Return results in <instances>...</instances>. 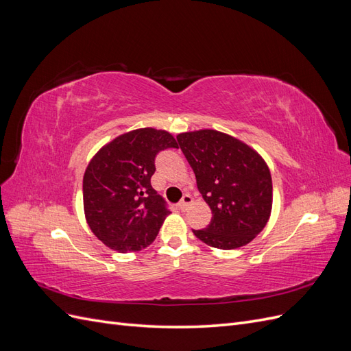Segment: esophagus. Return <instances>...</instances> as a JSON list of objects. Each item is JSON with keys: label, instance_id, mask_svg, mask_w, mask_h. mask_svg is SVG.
I'll list each match as a JSON object with an SVG mask.
<instances>
[{"label": "esophagus", "instance_id": "esophagus-1", "mask_svg": "<svg viewBox=\"0 0 351 351\" xmlns=\"http://www.w3.org/2000/svg\"><path fill=\"white\" fill-rule=\"evenodd\" d=\"M192 196H190V195H184L183 196V199L182 200H180V204H178V209H182V210H186L187 208H189V205L190 204H192Z\"/></svg>", "mask_w": 351, "mask_h": 351}]
</instances>
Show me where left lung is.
<instances>
[{"label":"left lung","mask_w":351,"mask_h":351,"mask_svg":"<svg viewBox=\"0 0 351 351\" xmlns=\"http://www.w3.org/2000/svg\"><path fill=\"white\" fill-rule=\"evenodd\" d=\"M177 141L212 210L209 226L193 234L215 249L246 246L272 210V178L265 159L237 137L212 129L180 133Z\"/></svg>","instance_id":"obj_1"}]
</instances>
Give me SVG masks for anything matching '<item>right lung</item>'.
Masks as SVG:
<instances>
[{"label": "right lung", "instance_id": "add662e5", "mask_svg": "<svg viewBox=\"0 0 351 351\" xmlns=\"http://www.w3.org/2000/svg\"><path fill=\"white\" fill-rule=\"evenodd\" d=\"M177 147L171 133L152 127L117 136L93 155L83 176L84 217L92 232L119 253L155 240L169 214L151 184L155 156Z\"/></svg>", "mask_w": 351, "mask_h": 351}]
</instances>
